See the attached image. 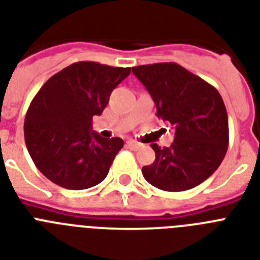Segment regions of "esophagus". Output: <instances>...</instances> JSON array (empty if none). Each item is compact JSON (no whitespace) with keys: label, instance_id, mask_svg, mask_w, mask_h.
Instances as JSON below:
<instances>
[{"label":"esophagus","instance_id":"obj_1","mask_svg":"<svg viewBox=\"0 0 260 260\" xmlns=\"http://www.w3.org/2000/svg\"><path fill=\"white\" fill-rule=\"evenodd\" d=\"M126 146H127L130 150H138L141 147V143L135 142V141H127L126 142Z\"/></svg>","mask_w":260,"mask_h":260}]
</instances>
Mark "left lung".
<instances>
[{
	"label": "left lung",
	"mask_w": 260,
	"mask_h": 260,
	"mask_svg": "<svg viewBox=\"0 0 260 260\" xmlns=\"http://www.w3.org/2000/svg\"><path fill=\"white\" fill-rule=\"evenodd\" d=\"M147 89L156 115L175 128L170 147L151 143L155 160L145 179L165 191H184L205 182L222 164L229 146V118L218 90L174 62L133 68Z\"/></svg>",
	"instance_id": "1"
}]
</instances>
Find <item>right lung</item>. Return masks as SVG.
I'll use <instances>...</instances> for the list:
<instances>
[{"label":"right lung","mask_w":260,"mask_h":260,"mask_svg":"<svg viewBox=\"0 0 260 260\" xmlns=\"http://www.w3.org/2000/svg\"><path fill=\"white\" fill-rule=\"evenodd\" d=\"M128 74L130 68L76 62L36 94L25 117V143L34 165L53 183L85 190L106 178L123 141L102 138L91 123Z\"/></svg>","instance_id":"right-lung-1"}]
</instances>
